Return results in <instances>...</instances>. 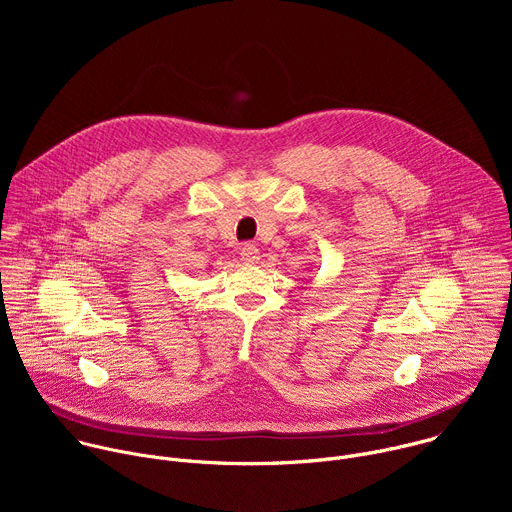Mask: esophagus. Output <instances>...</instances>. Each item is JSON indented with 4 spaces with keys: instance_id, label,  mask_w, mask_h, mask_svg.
Here are the masks:
<instances>
[{
    "instance_id": "34e87169",
    "label": "esophagus",
    "mask_w": 512,
    "mask_h": 512,
    "mask_svg": "<svg viewBox=\"0 0 512 512\" xmlns=\"http://www.w3.org/2000/svg\"><path fill=\"white\" fill-rule=\"evenodd\" d=\"M241 259H243L245 263H255V261L259 259V249H257L255 245H251V243H245V245L241 247Z\"/></svg>"
}]
</instances>
